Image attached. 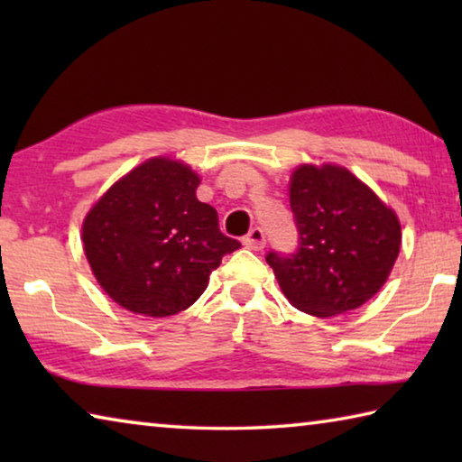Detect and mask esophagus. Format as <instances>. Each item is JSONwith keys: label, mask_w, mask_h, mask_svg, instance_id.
<instances>
[{"label": "esophagus", "mask_w": 462, "mask_h": 462, "mask_svg": "<svg viewBox=\"0 0 462 462\" xmlns=\"http://www.w3.org/2000/svg\"><path fill=\"white\" fill-rule=\"evenodd\" d=\"M242 242H245V246L250 250H263L264 248V232L261 228H253L245 238H242Z\"/></svg>", "instance_id": "34e87169"}]
</instances>
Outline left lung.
<instances>
[{"label": "left lung", "mask_w": 462, "mask_h": 462, "mask_svg": "<svg viewBox=\"0 0 462 462\" xmlns=\"http://www.w3.org/2000/svg\"><path fill=\"white\" fill-rule=\"evenodd\" d=\"M300 232L291 256L267 254L293 308L330 318L361 308L385 285L402 248L395 209L346 167L303 162L289 179Z\"/></svg>", "instance_id": "8db88e82"}]
</instances>
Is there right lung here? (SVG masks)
I'll use <instances>...</instances> for the list:
<instances>
[{
  "label": "right lung",
  "mask_w": 462,
  "mask_h": 462,
  "mask_svg": "<svg viewBox=\"0 0 462 462\" xmlns=\"http://www.w3.org/2000/svg\"><path fill=\"white\" fill-rule=\"evenodd\" d=\"M199 175L173 156H152L89 208L83 250L99 287L124 310L167 318L206 291L222 256L240 248L198 199Z\"/></svg>",
  "instance_id": "add662e5"
}]
</instances>
